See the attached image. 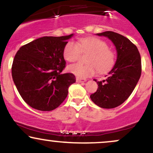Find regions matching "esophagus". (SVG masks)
Masks as SVG:
<instances>
[{
    "label": "esophagus",
    "instance_id": "34e87169",
    "mask_svg": "<svg viewBox=\"0 0 153 153\" xmlns=\"http://www.w3.org/2000/svg\"><path fill=\"white\" fill-rule=\"evenodd\" d=\"M76 81L78 82H85L86 81V79H82V78H76Z\"/></svg>",
    "mask_w": 153,
    "mask_h": 153
}]
</instances>
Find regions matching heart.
I'll return each mask as SVG.
<instances>
[{"mask_svg": "<svg viewBox=\"0 0 153 153\" xmlns=\"http://www.w3.org/2000/svg\"><path fill=\"white\" fill-rule=\"evenodd\" d=\"M81 53H89L87 58L88 64L80 63L71 65L68 70L79 78H86L96 74L106 73L112 69L115 64V53L109 48L104 40L96 36L80 39L78 42L70 41L63 50V57L70 62L77 61Z\"/></svg>", "mask_w": 153, "mask_h": 153, "instance_id": "1", "label": "heart"}]
</instances>
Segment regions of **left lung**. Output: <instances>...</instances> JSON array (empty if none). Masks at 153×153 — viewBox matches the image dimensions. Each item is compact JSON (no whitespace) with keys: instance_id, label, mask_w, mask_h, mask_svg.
I'll use <instances>...</instances> for the list:
<instances>
[{"instance_id":"8db88e82","label":"left lung","mask_w":153,"mask_h":153,"mask_svg":"<svg viewBox=\"0 0 153 153\" xmlns=\"http://www.w3.org/2000/svg\"><path fill=\"white\" fill-rule=\"evenodd\" d=\"M97 35L106 36L114 44L117 59L106 80L95 79L99 88L90 97L101 108H116L129 98L137 83L142 73L141 57L136 45L122 34L107 31Z\"/></svg>"}]
</instances>
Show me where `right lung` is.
<instances>
[{"mask_svg": "<svg viewBox=\"0 0 153 153\" xmlns=\"http://www.w3.org/2000/svg\"><path fill=\"white\" fill-rule=\"evenodd\" d=\"M73 35L43 36L21 47L16 54L13 82L24 101L35 109H55L76 81L73 73H62L66 66L63 50Z\"/></svg>", "mask_w": 153, "mask_h": 153, "instance_id": "obj_1", "label": "right lung"}]
</instances>
